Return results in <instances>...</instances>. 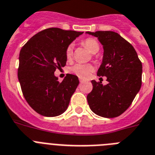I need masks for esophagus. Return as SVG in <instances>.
Segmentation results:
<instances>
[{"mask_svg": "<svg viewBox=\"0 0 155 155\" xmlns=\"http://www.w3.org/2000/svg\"><path fill=\"white\" fill-rule=\"evenodd\" d=\"M79 82H80V83H83V79H79Z\"/></svg>", "mask_w": 155, "mask_h": 155, "instance_id": "1", "label": "esophagus"}]
</instances>
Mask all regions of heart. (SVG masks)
I'll use <instances>...</instances> for the list:
<instances>
[{"instance_id":"b5f03b06","label":"heart","mask_w":155,"mask_h":155,"mask_svg":"<svg viewBox=\"0 0 155 155\" xmlns=\"http://www.w3.org/2000/svg\"><path fill=\"white\" fill-rule=\"evenodd\" d=\"M83 45L87 49H88L92 54L98 52L100 49V44L97 40L94 38H87L83 41ZM73 57V45L69 44L65 49V58L68 61H70ZM94 67L91 64H74L73 66L70 67L68 71L71 73L74 74L80 79H87L91 76L94 72Z\"/></svg>"}]
</instances>
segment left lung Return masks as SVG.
Wrapping results in <instances>:
<instances>
[{
  "label": "left lung",
  "instance_id": "8db88e82",
  "mask_svg": "<svg viewBox=\"0 0 155 155\" xmlns=\"http://www.w3.org/2000/svg\"><path fill=\"white\" fill-rule=\"evenodd\" d=\"M87 33L97 37L104 48L98 76H106L107 85L92 80L87 95L91 109L104 118L119 116L130 106L142 84V63L131 44L112 31Z\"/></svg>",
  "mask_w": 155,
  "mask_h": 155
}]
</instances>
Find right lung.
<instances>
[{
	"instance_id": "add662e5",
	"label": "right lung",
	"mask_w": 155,
	"mask_h": 155,
	"mask_svg": "<svg viewBox=\"0 0 155 155\" xmlns=\"http://www.w3.org/2000/svg\"><path fill=\"white\" fill-rule=\"evenodd\" d=\"M83 33L48 28L34 35L21 48L18 80L25 101L40 115L54 117L66 111L79 79L67 74L59 82L54 72L66 64L65 49Z\"/></svg>"
}]
</instances>
